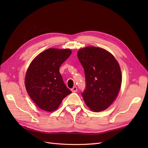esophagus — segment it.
<instances>
[{
  "label": "esophagus",
  "mask_w": 148,
  "mask_h": 148,
  "mask_svg": "<svg viewBox=\"0 0 148 148\" xmlns=\"http://www.w3.org/2000/svg\"><path fill=\"white\" fill-rule=\"evenodd\" d=\"M77 88L76 86H74V87L71 89V91H72L73 92H77Z\"/></svg>",
  "instance_id": "esophagus-1"
}]
</instances>
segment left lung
I'll use <instances>...</instances> for the list:
<instances>
[{
    "mask_svg": "<svg viewBox=\"0 0 148 148\" xmlns=\"http://www.w3.org/2000/svg\"><path fill=\"white\" fill-rule=\"evenodd\" d=\"M77 56L83 67L86 88L82 93L87 106L94 112L106 110L118 96L122 75L111 53L95 47L80 49Z\"/></svg>",
    "mask_w": 148,
    "mask_h": 148,
    "instance_id": "1",
    "label": "left lung"
}]
</instances>
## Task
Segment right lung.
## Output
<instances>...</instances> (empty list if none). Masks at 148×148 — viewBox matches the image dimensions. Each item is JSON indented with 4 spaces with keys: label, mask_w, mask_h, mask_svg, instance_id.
<instances>
[{
    "label": "right lung",
    "mask_w": 148,
    "mask_h": 148,
    "mask_svg": "<svg viewBox=\"0 0 148 148\" xmlns=\"http://www.w3.org/2000/svg\"><path fill=\"white\" fill-rule=\"evenodd\" d=\"M69 49H49L31 62L25 78V86L30 98L41 109L56 110L70 90L59 72L60 65L69 57Z\"/></svg>",
    "instance_id": "add662e5"
}]
</instances>
